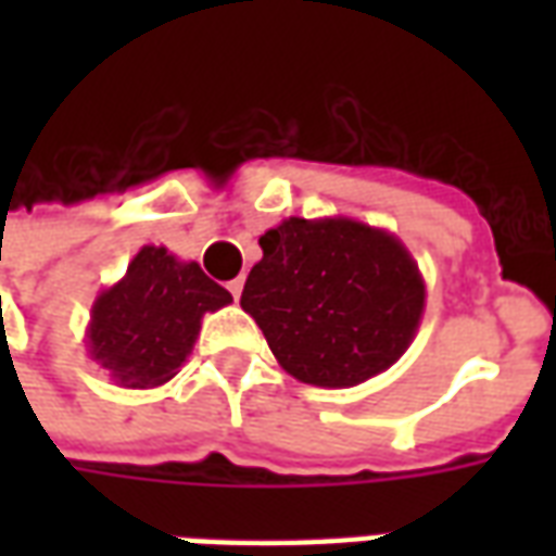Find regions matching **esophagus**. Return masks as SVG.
<instances>
[{"label":"esophagus","instance_id":"34e87169","mask_svg":"<svg viewBox=\"0 0 556 556\" xmlns=\"http://www.w3.org/2000/svg\"><path fill=\"white\" fill-rule=\"evenodd\" d=\"M241 291H243V279L241 277L231 279V282H229V294H231V298H235V301L241 298Z\"/></svg>","mask_w":556,"mask_h":556}]
</instances>
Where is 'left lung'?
Listing matches in <instances>:
<instances>
[{
	"instance_id": "obj_1",
	"label": "left lung",
	"mask_w": 556,
	"mask_h": 556,
	"mask_svg": "<svg viewBox=\"0 0 556 556\" xmlns=\"http://www.w3.org/2000/svg\"><path fill=\"white\" fill-rule=\"evenodd\" d=\"M258 247L241 306L291 378L357 387L408 351L426 282L396 235L351 217H289Z\"/></svg>"
}]
</instances>
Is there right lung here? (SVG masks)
I'll use <instances>...</instances> for the list:
<instances>
[{"label":"right lung","mask_w":556,"mask_h":556,"mask_svg":"<svg viewBox=\"0 0 556 556\" xmlns=\"http://www.w3.org/2000/svg\"><path fill=\"white\" fill-rule=\"evenodd\" d=\"M229 303V291L195 262L148 243L125 277L91 303L86 349L118 387L151 390L172 381L187 363L205 313Z\"/></svg>","instance_id":"right-lung-1"}]
</instances>
